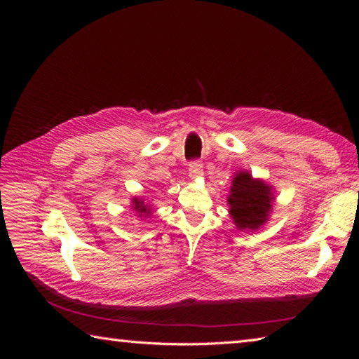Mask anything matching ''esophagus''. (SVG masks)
I'll return each instance as SVG.
<instances>
[{"label":"esophagus","mask_w":359,"mask_h":359,"mask_svg":"<svg viewBox=\"0 0 359 359\" xmlns=\"http://www.w3.org/2000/svg\"><path fill=\"white\" fill-rule=\"evenodd\" d=\"M190 178H201L203 175V165L201 161H191L189 168Z\"/></svg>","instance_id":"1"}]
</instances>
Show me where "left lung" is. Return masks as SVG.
<instances>
[{
	"label": "left lung",
	"instance_id": "left-lung-1",
	"mask_svg": "<svg viewBox=\"0 0 359 359\" xmlns=\"http://www.w3.org/2000/svg\"><path fill=\"white\" fill-rule=\"evenodd\" d=\"M231 205V215L238 229H257L266 222L271 211V189L259 180H253L247 172L236 173L232 181L231 196L227 199Z\"/></svg>",
	"mask_w": 359,
	"mask_h": 359
}]
</instances>
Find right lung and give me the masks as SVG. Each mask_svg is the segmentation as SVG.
<instances>
[{
    "mask_svg": "<svg viewBox=\"0 0 359 359\" xmlns=\"http://www.w3.org/2000/svg\"><path fill=\"white\" fill-rule=\"evenodd\" d=\"M133 210H136L137 212H140V215H142V212L149 214L148 205H145L144 201H139V199H133Z\"/></svg>",
    "mask_w": 359,
    "mask_h": 359,
    "instance_id": "obj_1",
    "label": "right lung"
}]
</instances>
